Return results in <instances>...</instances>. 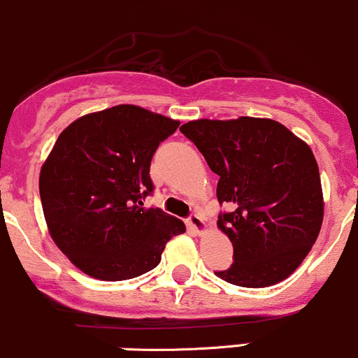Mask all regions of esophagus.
Here are the masks:
<instances>
[{"label": "esophagus", "instance_id": "1", "mask_svg": "<svg viewBox=\"0 0 358 358\" xmlns=\"http://www.w3.org/2000/svg\"><path fill=\"white\" fill-rule=\"evenodd\" d=\"M187 224H188V227H190V229L197 234H203L207 231V224L199 214H192L190 217H188Z\"/></svg>", "mask_w": 358, "mask_h": 358}]
</instances>
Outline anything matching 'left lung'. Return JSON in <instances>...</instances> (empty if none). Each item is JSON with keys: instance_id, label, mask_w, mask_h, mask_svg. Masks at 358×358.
<instances>
[{"instance_id": "8db88e82", "label": "left lung", "mask_w": 358, "mask_h": 358, "mask_svg": "<svg viewBox=\"0 0 358 358\" xmlns=\"http://www.w3.org/2000/svg\"><path fill=\"white\" fill-rule=\"evenodd\" d=\"M215 175L231 212L217 227L234 263L217 277L239 287H270L304 262L324 215L320 168L308 143L280 122L258 117L199 119L180 127Z\"/></svg>"}]
</instances>
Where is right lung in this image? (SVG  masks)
I'll return each instance as SVG.
<instances>
[{
    "label": "right lung",
    "instance_id": "right-lung-1",
    "mask_svg": "<svg viewBox=\"0 0 358 358\" xmlns=\"http://www.w3.org/2000/svg\"><path fill=\"white\" fill-rule=\"evenodd\" d=\"M180 122L137 105L86 113L61 132L41 168L38 190L50 238L81 272L129 280L159 265L185 224L158 207L149 164Z\"/></svg>",
    "mask_w": 358,
    "mask_h": 358
}]
</instances>
